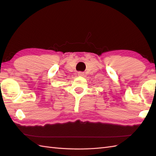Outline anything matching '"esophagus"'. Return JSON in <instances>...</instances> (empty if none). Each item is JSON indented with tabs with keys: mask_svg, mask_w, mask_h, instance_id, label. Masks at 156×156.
<instances>
[{
	"mask_svg": "<svg viewBox=\"0 0 156 156\" xmlns=\"http://www.w3.org/2000/svg\"><path fill=\"white\" fill-rule=\"evenodd\" d=\"M84 75V72H78V76H83Z\"/></svg>",
	"mask_w": 156,
	"mask_h": 156,
	"instance_id": "34e87169",
	"label": "esophagus"
}]
</instances>
